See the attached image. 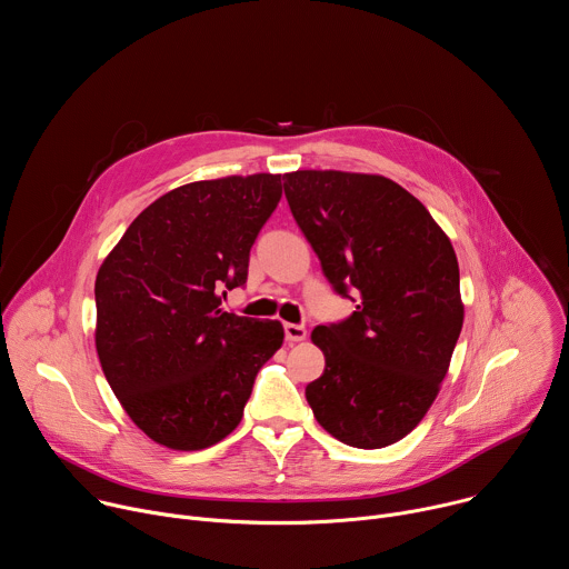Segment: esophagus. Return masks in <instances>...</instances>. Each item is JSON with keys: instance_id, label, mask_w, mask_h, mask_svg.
I'll return each instance as SVG.
<instances>
[{"instance_id": "34e87169", "label": "esophagus", "mask_w": 569, "mask_h": 569, "mask_svg": "<svg viewBox=\"0 0 569 569\" xmlns=\"http://www.w3.org/2000/svg\"><path fill=\"white\" fill-rule=\"evenodd\" d=\"M283 331H286V340H288V342H301V340H306V329L299 327V323H286Z\"/></svg>"}]
</instances>
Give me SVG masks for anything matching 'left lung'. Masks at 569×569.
Listing matches in <instances>:
<instances>
[{"mask_svg":"<svg viewBox=\"0 0 569 569\" xmlns=\"http://www.w3.org/2000/svg\"><path fill=\"white\" fill-rule=\"evenodd\" d=\"M283 189L323 277L338 295L358 297L349 319L312 331L327 367L306 400L338 441L391 446L428 415L461 333L452 242L412 193L382 176L295 171Z\"/></svg>","mask_w":569,"mask_h":569,"instance_id":"obj_1","label":"left lung"}]
</instances>
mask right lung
<instances>
[{"label":"right lung","instance_id":"1","mask_svg":"<svg viewBox=\"0 0 569 569\" xmlns=\"http://www.w3.org/2000/svg\"><path fill=\"white\" fill-rule=\"evenodd\" d=\"M279 200L272 173L178 187L132 220L99 268L97 353L121 408L154 443L222 441L281 349V321L220 308L248 281L250 250Z\"/></svg>","mask_w":569,"mask_h":569}]
</instances>
